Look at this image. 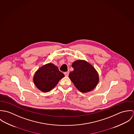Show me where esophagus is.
Segmentation results:
<instances>
[{"mask_svg":"<svg viewBox=\"0 0 134 134\" xmlns=\"http://www.w3.org/2000/svg\"><path fill=\"white\" fill-rule=\"evenodd\" d=\"M64 75H65V76H69V73L68 72H64Z\"/></svg>","mask_w":134,"mask_h":134,"instance_id":"34e87169","label":"esophagus"}]
</instances>
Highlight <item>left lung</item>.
<instances>
[{
    "mask_svg": "<svg viewBox=\"0 0 134 134\" xmlns=\"http://www.w3.org/2000/svg\"><path fill=\"white\" fill-rule=\"evenodd\" d=\"M74 70L69 74V78L77 89L82 92L93 90L98 82V76L95 69L83 60H77L72 65Z\"/></svg>",
    "mask_w": 134,
    "mask_h": 134,
    "instance_id": "1",
    "label": "left lung"
}]
</instances>
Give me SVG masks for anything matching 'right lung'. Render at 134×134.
<instances>
[{"instance_id":"right-lung-1","label":"right lung","mask_w":134,"mask_h":134,"mask_svg":"<svg viewBox=\"0 0 134 134\" xmlns=\"http://www.w3.org/2000/svg\"><path fill=\"white\" fill-rule=\"evenodd\" d=\"M64 76V74L59 70L57 66L48 63L42 66L36 72L34 81L39 90L46 92L52 90Z\"/></svg>"}]
</instances>
